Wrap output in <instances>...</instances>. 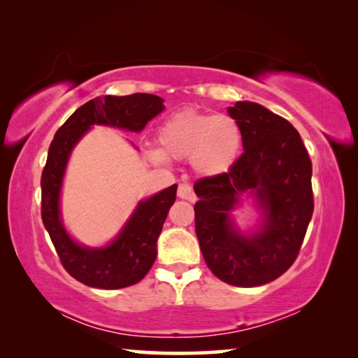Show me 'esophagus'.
<instances>
[{"mask_svg":"<svg viewBox=\"0 0 358 358\" xmlns=\"http://www.w3.org/2000/svg\"><path fill=\"white\" fill-rule=\"evenodd\" d=\"M178 197L180 199H186L189 202H196V194L192 191V186L189 183H180L178 186Z\"/></svg>","mask_w":358,"mask_h":358,"instance_id":"obj_1","label":"esophagus"}]
</instances>
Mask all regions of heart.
I'll list each match as a JSON object with an SVG mask.
<instances>
[{"label": "heart", "mask_w": 358, "mask_h": 358, "mask_svg": "<svg viewBox=\"0 0 358 358\" xmlns=\"http://www.w3.org/2000/svg\"><path fill=\"white\" fill-rule=\"evenodd\" d=\"M159 150L148 151L156 164L169 159H187L201 177L227 173L241 153L243 136L237 120L226 113L185 108L169 117L157 129Z\"/></svg>", "instance_id": "1"}]
</instances>
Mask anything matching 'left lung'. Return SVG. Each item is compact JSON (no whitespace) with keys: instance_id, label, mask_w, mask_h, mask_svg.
<instances>
[{"instance_id":"8db88e82","label":"left lung","mask_w":358,"mask_h":358,"mask_svg":"<svg viewBox=\"0 0 358 358\" xmlns=\"http://www.w3.org/2000/svg\"><path fill=\"white\" fill-rule=\"evenodd\" d=\"M243 136V155L227 173L197 180L196 234L208 268L237 287L275 281L299 256L314 202L313 166L301 137L287 120L264 106L238 101L227 107ZM250 195L261 224L241 233L231 211Z\"/></svg>"}]
</instances>
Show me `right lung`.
Listing matches in <instances>:
<instances>
[{
	"label": "right lung",
	"mask_w": 358,
	"mask_h": 358,
	"mask_svg": "<svg viewBox=\"0 0 358 358\" xmlns=\"http://www.w3.org/2000/svg\"><path fill=\"white\" fill-rule=\"evenodd\" d=\"M164 108V99L147 93L94 98L78 107L53 137L41 177L42 222L66 271L85 286L121 289L143 280L156 260L157 237L177 197V185L138 202L108 245L83 246L68 234L59 210L63 178L72 150L94 124L141 132Z\"/></svg>",
	"instance_id": "add662e5"
}]
</instances>
